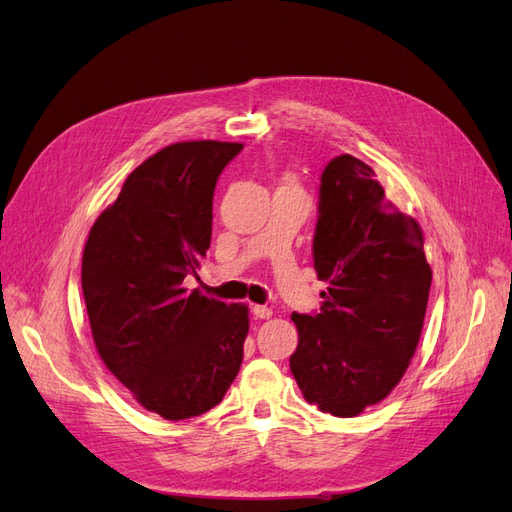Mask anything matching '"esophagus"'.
Here are the masks:
<instances>
[{"mask_svg":"<svg viewBox=\"0 0 512 512\" xmlns=\"http://www.w3.org/2000/svg\"><path fill=\"white\" fill-rule=\"evenodd\" d=\"M252 314H254V318H258V320H267V318L273 316L271 309L265 307V305H254V307H252Z\"/></svg>","mask_w":512,"mask_h":512,"instance_id":"esophagus-1","label":"esophagus"}]
</instances>
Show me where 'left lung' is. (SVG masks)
Here are the masks:
<instances>
[{"label": "left lung", "instance_id": "1", "mask_svg": "<svg viewBox=\"0 0 512 512\" xmlns=\"http://www.w3.org/2000/svg\"><path fill=\"white\" fill-rule=\"evenodd\" d=\"M312 256L329 288L320 312L292 314L290 371L309 404L348 418L382 401L410 365L431 288L423 232L386 200L374 170L342 153L320 175Z\"/></svg>", "mask_w": 512, "mask_h": 512}]
</instances>
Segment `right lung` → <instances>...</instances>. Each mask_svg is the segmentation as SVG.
Listing matches in <instances>:
<instances>
[{
  "label": "right lung",
  "instance_id": "right-lung-1",
  "mask_svg": "<svg viewBox=\"0 0 512 512\" xmlns=\"http://www.w3.org/2000/svg\"><path fill=\"white\" fill-rule=\"evenodd\" d=\"M241 149L164 147L132 170L85 243L81 286L102 361L168 421L218 406L243 361L247 307L183 288L211 245L215 183Z\"/></svg>",
  "mask_w": 512,
  "mask_h": 512
}]
</instances>
